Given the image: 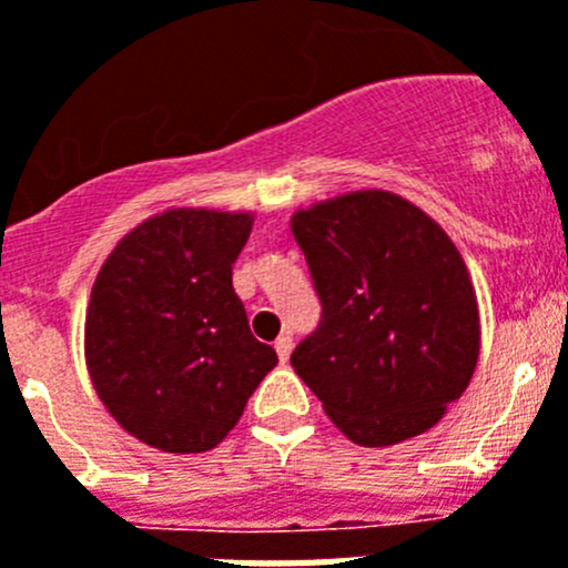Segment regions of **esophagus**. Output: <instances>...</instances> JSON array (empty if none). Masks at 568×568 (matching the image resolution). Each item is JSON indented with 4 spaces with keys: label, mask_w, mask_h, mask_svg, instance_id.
Wrapping results in <instances>:
<instances>
[{
    "label": "esophagus",
    "mask_w": 568,
    "mask_h": 568,
    "mask_svg": "<svg viewBox=\"0 0 568 568\" xmlns=\"http://www.w3.org/2000/svg\"><path fill=\"white\" fill-rule=\"evenodd\" d=\"M274 348H277V357L285 363V359L291 357V348H294V339H291V334L288 332L280 334L277 343H274Z\"/></svg>",
    "instance_id": "obj_1"
}]
</instances>
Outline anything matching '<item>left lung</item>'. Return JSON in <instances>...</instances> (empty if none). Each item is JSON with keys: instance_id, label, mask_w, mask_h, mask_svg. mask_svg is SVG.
I'll list each match as a JSON object with an SVG mask.
<instances>
[{"instance_id": "8db88e82", "label": "left lung", "mask_w": 568, "mask_h": 568, "mask_svg": "<svg viewBox=\"0 0 568 568\" xmlns=\"http://www.w3.org/2000/svg\"><path fill=\"white\" fill-rule=\"evenodd\" d=\"M323 314L291 366L359 446L417 437L466 392L480 354L460 251L417 205L357 191L291 220Z\"/></svg>"}]
</instances>
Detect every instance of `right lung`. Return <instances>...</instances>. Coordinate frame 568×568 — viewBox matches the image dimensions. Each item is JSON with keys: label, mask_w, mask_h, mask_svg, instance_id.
<instances>
[{"label": "right lung", "mask_w": 568, "mask_h": 568, "mask_svg": "<svg viewBox=\"0 0 568 568\" xmlns=\"http://www.w3.org/2000/svg\"><path fill=\"white\" fill-rule=\"evenodd\" d=\"M251 214L174 209L136 225L93 283L85 359L125 432L162 452H209L277 352L251 334L231 271Z\"/></svg>", "instance_id": "1"}]
</instances>
